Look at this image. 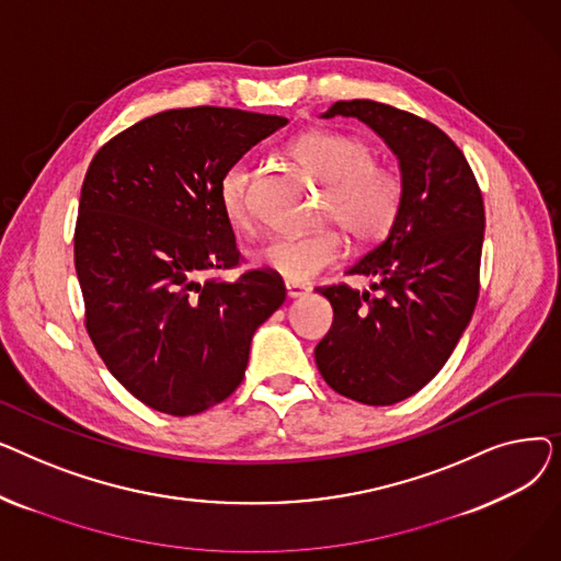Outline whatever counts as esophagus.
<instances>
[{
  "instance_id": "esophagus-1",
  "label": "esophagus",
  "mask_w": 561,
  "mask_h": 561,
  "mask_svg": "<svg viewBox=\"0 0 561 561\" xmlns=\"http://www.w3.org/2000/svg\"><path fill=\"white\" fill-rule=\"evenodd\" d=\"M284 288H286V296H288V298H302V296H307V293H309V288H307V286H302V284H293V282H286V284H284Z\"/></svg>"
}]
</instances>
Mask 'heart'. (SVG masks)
I'll use <instances>...</instances> for the list:
<instances>
[{"label": "heart", "instance_id": "heart-1", "mask_svg": "<svg viewBox=\"0 0 561 561\" xmlns=\"http://www.w3.org/2000/svg\"><path fill=\"white\" fill-rule=\"evenodd\" d=\"M290 154L328 182L325 218L339 222L359 245L379 243L402 209V180L396 170L373 161V147L339 131H309L290 145ZM222 214L236 229L252 222V170L239 161L218 184ZM345 254L343 233L334 227L307 236H277L252 259L293 284H307L330 271Z\"/></svg>", "mask_w": 561, "mask_h": 561}]
</instances>
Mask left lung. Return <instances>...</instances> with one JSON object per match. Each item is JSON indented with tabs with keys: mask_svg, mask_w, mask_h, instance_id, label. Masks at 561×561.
Listing matches in <instances>:
<instances>
[{
	"mask_svg": "<svg viewBox=\"0 0 561 561\" xmlns=\"http://www.w3.org/2000/svg\"><path fill=\"white\" fill-rule=\"evenodd\" d=\"M334 115L357 117L391 147L402 209L387 239L347 271L375 277L377 296L345 284L316 288L334 309L316 366L336 393L387 407L421 391L468 328L480 293L484 202L459 147L423 117L373 100L322 113Z\"/></svg>",
	"mask_w": 561,
	"mask_h": 561,
	"instance_id": "1",
	"label": "left lung"
}]
</instances>
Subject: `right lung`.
<instances>
[{
    "instance_id": "add662e5",
    "label": "right lung",
    "mask_w": 561,
    "mask_h": 561,
    "mask_svg": "<svg viewBox=\"0 0 561 561\" xmlns=\"http://www.w3.org/2000/svg\"><path fill=\"white\" fill-rule=\"evenodd\" d=\"M279 115L172 108L111 138L88 165L75 229L85 330L142 404L195 416L245 377L261 322L286 300L268 271L209 277L241 259L218 184Z\"/></svg>"
}]
</instances>
